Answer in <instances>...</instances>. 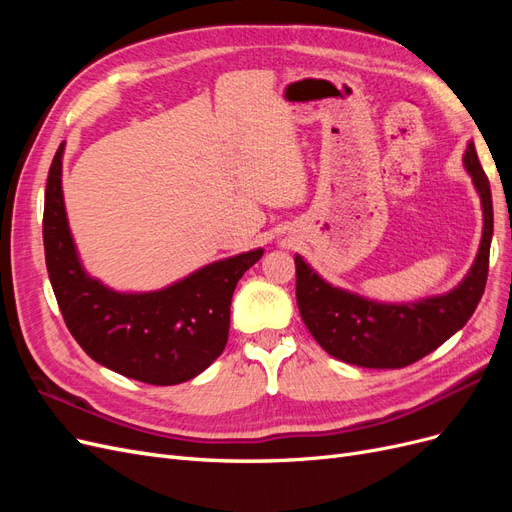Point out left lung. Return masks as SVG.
Here are the masks:
<instances>
[{"label":"left lung","mask_w":512,"mask_h":512,"mask_svg":"<svg viewBox=\"0 0 512 512\" xmlns=\"http://www.w3.org/2000/svg\"><path fill=\"white\" fill-rule=\"evenodd\" d=\"M463 166L480 196L483 239L474 265L453 290L414 303H380L329 284L303 256H294L299 312L324 352L356 367L399 369L423 359L466 327L487 284L493 205L472 141L463 153Z\"/></svg>","instance_id":"8db88e82"}]
</instances>
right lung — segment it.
<instances>
[{
    "label": "right lung",
    "instance_id": "add662e5",
    "mask_svg": "<svg viewBox=\"0 0 512 512\" xmlns=\"http://www.w3.org/2000/svg\"><path fill=\"white\" fill-rule=\"evenodd\" d=\"M61 158L64 143L46 179L42 237L46 271L68 331L96 363L132 380L170 386L203 374L228 342L232 292L265 250L215 260L162 290L108 288L83 269L76 252Z\"/></svg>",
    "mask_w": 512,
    "mask_h": 512
}]
</instances>
